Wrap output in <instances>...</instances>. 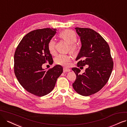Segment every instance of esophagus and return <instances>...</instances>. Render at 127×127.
I'll return each mask as SVG.
<instances>
[{"instance_id": "esophagus-1", "label": "esophagus", "mask_w": 127, "mask_h": 127, "mask_svg": "<svg viewBox=\"0 0 127 127\" xmlns=\"http://www.w3.org/2000/svg\"><path fill=\"white\" fill-rule=\"evenodd\" d=\"M71 71V69H70L69 68H66V67H64L63 68V72H70Z\"/></svg>"}]
</instances>
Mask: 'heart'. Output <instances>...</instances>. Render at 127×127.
Listing matches in <instances>:
<instances>
[{
    "instance_id": "b5f03b06",
    "label": "heart",
    "mask_w": 127,
    "mask_h": 127,
    "mask_svg": "<svg viewBox=\"0 0 127 127\" xmlns=\"http://www.w3.org/2000/svg\"><path fill=\"white\" fill-rule=\"evenodd\" d=\"M60 36L69 44V50L72 53L74 54L77 53L78 46L75 43L77 40V36L75 33L72 30H66L61 32ZM55 46L56 42L55 40L51 39L48 43V49L51 53L53 54L55 52ZM70 61H71L70 56L65 54H60L56 56L55 59V62L56 64L63 66L68 65Z\"/></svg>"
}]
</instances>
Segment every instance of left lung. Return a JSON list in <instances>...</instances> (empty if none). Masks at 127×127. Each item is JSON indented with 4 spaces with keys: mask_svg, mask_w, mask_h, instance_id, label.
Returning a JSON list of instances; mask_svg holds the SVG:
<instances>
[{
    "mask_svg": "<svg viewBox=\"0 0 127 127\" xmlns=\"http://www.w3.org/2000/svg\"><path fill=\"white\" fill-rule=\"evenodd\" d=\"M80 37L82 46L76 59L77 67L86 65L85 72L72 68L76 75L73 87L79 95L88 96L94 94L104 87L113 69V61L109 45L98 33L89 28H75Z\"/></svg>",
    "mask_w": 127,
    "mask_h": 127,
    "instance_id": "left-lung-1",
    "label": "left lung"
}]
</instances>
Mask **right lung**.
I'll return each instance as SVG.
<instances>
[{
    "label": "right lung",
    "mask_w": 127,
    "mask_h": 127,
    "mask_svg": "<svg viewBox=\"0 0 127 127\" xmlns=\"http://www.w3.org/2000/svg\"><path fill=\"white\" fill-rule=\"evenodd\" d=\"M56 30L44 28L28 33L14 55V71L18 82L27 91L35 96H43L52 92L63 73V67L60 65L48 71L42 67L43 64L53 60L48 43Z\"/></svg>",
    "instance_id": "1"
}]
</instances>
